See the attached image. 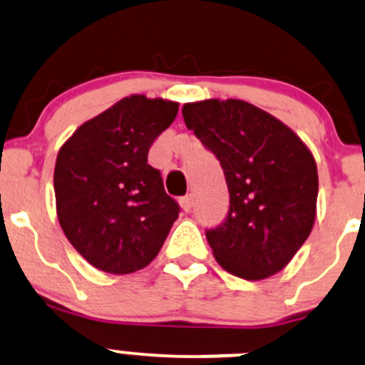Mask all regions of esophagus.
Segmentation results:
<instances>
[{"label": "esophagus", "instance_id": "obj_1", "mask_svg": "<svg viewBox=\"0 0 365 365\" xmlns=\"http://www.w3.org/2000/svg\"><path fill=\"white\" fill-rule=\"evenodd\" d=\"M180 206H182L185 212H190L192 207H194V195L188 194L185 197H182V199H180Z\"/></svg>", "mask_w": 365, "mask_h": 365}]
</instances>
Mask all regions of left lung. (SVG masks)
Listing matches in <instances>:
<instances>
[{
  "label": "left lung",
  "instance_id": "left-lung-1",
  "mask_svg": "<svg viewBox=\"0 0 365 365\" xmlns=\"http://www.w3.org/2000/svg\"><path fill=\"white\" fill-rule=\"evenodd\" d=\"M182 115L217 158L228 185V215L206 230L216 261L250 282L282 271L316 220L311 150L287 125L240 99L188 103Z\"/></svg>",
  "mask_w": 365,
  "mask_h": 365
}]
</instances>
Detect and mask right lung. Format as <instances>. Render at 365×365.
<instances>
[{
	"mask_svg": "<svg viewBox=\"0 0 365 365\" xmlns=\"http://www.w3.org/2000/svg\"><path fill=\"white\" fill-rule=\"evenodd\" d=\"M177 113L173 101L130 96L81 125L58 153V220L98 269L128 274L145 267L178 217V202L148 165L150 145Z\"/></svg>",
	"mask_w": 365,
	"mask_h": 365,
	"instance_id": "obj_1",
	"label": "right lung"
}]
</instances>
